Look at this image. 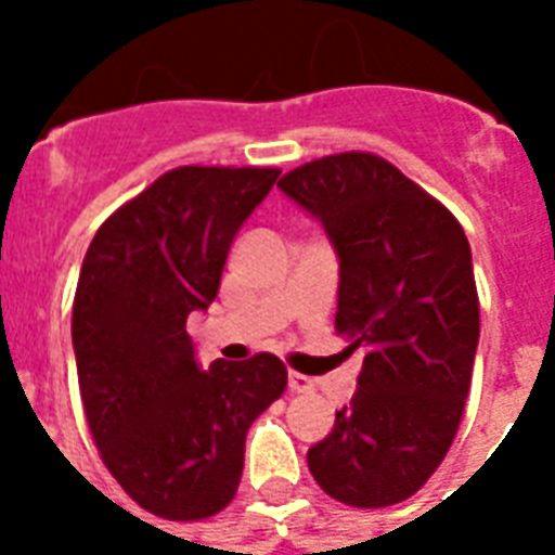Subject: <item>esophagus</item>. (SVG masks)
I'll list each match as a JSON object with an SVG mask.
<instances>
[{
	"label": "esophagus",
	"instance_id": "34e87169",
	"mask_svg": "<svg viewBox=\"0 0 555 555\" xmlns=\"http://www.w3.org/2000/svg\"><path fill=\"white\" fill-rule=\"evenodd\" d=\"M313 379L299 374V371H291L287 374V391H294V395H302V391H311Z\"/></svg>",
	"mask_w": 555,
	"mask_h": 555
}]
</instances>
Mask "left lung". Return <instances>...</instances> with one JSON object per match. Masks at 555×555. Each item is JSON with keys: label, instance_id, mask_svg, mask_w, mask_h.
<instances>
[{"label": "left lung", "instance_id": "1", "mask_svg": "<svg viewBox=\"0 0 555 555\" xmlns=\"http://www.w3.org/2000/svg\"><path fill=\"white\" fill-rule=\"evenodd\" d=\"M279 186L325 227L339 256L334 328L343 354H363L308 469L348 507H391L429 481L461 426L481 334L469 242L438 198L371 152L302 164Z\"/></svg>", "mask_w": 555, "mask_h": 555}]
</instances>
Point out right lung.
<instances>
[{
	"mask_svg": "<svg viewBox=\"0 0 555 555\" xmlns=\"http://www.w3.org/2000/svg\"><path fill=\"white\" fill-rule=\"evenodd\" d=\"M276 178L270 167L169 169L100 224L82 259L72 313L82 409L106 469L152 516L221 513L250 423L287 386L273 354L201 371L186 334Z\"/></svg>",
	"mask_w": 555,
	"mask_h": 555,
	"instance_id": "add662e5",
	"label": "right lung"
}]
</instances>
